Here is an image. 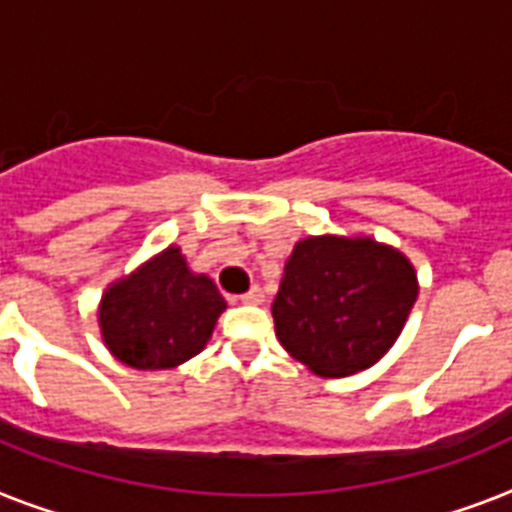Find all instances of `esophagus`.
Segmentation results:
<instances>
[{
  "label": "esophagus",
  "instance_id": "34e87169",
  "mask_svg": "<svg viewBox=\"0 0 512 512\" xmlns=\"http://www.w3.org/2000/svg\"><path fill=\"white\" fill-rule=\"evenodd\" d=\"M240 301L251 303V306H259V303H264V290H261L259 285H253L246 295H240Z\"/></svg>",
  "mask_w": 512,
  "mask_h": 512
}]
</instances>
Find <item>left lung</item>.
I'll list each match as a JSON object with an SVG mask.
<instances>
[{
    "instance_id": "1",
    "label": "left lung",
    "mask_w": 512,
    "mask_h": 512,
    "mask_svg": "<svg viewBox=\"0 0 512 512\" xmlns=\"http://www.w3.org/2000/svg\"><path fill=\"white\" fill-rule=\"evenodd\" d=\"M416 295V269L398 248L374 238H306L285 261L274 329L314 374L350 377L395 345Z\"/></svg>"
}]
</instances>
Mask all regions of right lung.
<instances>
[{
	"instance_id": "right-lung-1",
	"label": "right lung",
	"mask_w": 512,
	"mask_h": 512,
	"mask_svg": "<svg viewBox=\"0 0 512 512\" xmlns=\"http://www.w3.org/2000/svg\"><path fill=\"white\" fill-rule=\"evenodd\" d=\"M227 303L206 274H193L180 248L156 253L101 295L104 345L133 369H175L206 348Z\"/></svg>"
}]
</instances>
